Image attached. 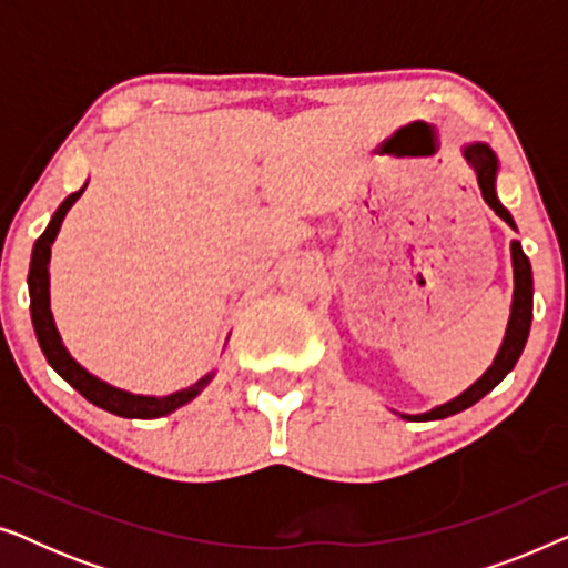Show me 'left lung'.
Segmentation results:
<instances>
[{
  "label": "left lung",
  "mask_w": 568,
  "mask_h": 568,
  "mask_svg": "<svg viewBox=\"0 0 568 568\" xmlns=\"http://www.w3.org/2000/svg\"><path fill=\"white\" fill-rule=\"evenodd\" d=\"M463 154L465 160H468V165L473 168V173L478 178L480 196H484L486 204L491 206L511 230H517L511 214L501 206V201L496 199V173H499V160H496L491 146L484 142H473L465 146ZM511 268H515L511 315L507 323V336H504L501 348L499 354H496L491 367H488L484 375L468 387V390L457 395V398H453L449 403H442V406L426 410V414L403 416V418H410V422H434V418H447L453 414H460V410L470 408L473 403L484 398L486 393H491L494 387L499 385L511 369H515L519 354H523V348L527 344V336H530V323H532V268H530V261H527V255L523 253V245H519L517 240H511Z\"/></svg>",
  "instance_id": "obj_1"
}]
</instances>
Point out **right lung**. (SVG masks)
Instances as JSON below:
<instances>
[{"instance_id": "add662e5", "label": "right lung", "mask_w": 568, "mask_h": 568, "mask_svg": "<svg viewBox=\"0 0 568 568\" xmlns=\"http://www.w3.org/2000/svg\"><path fill=\"white\" fill-rule=\"evenodd\" d=\"M88 189V183L82 185L80 191H74L72 196L61 201V206L53 212L49 227L41 237L36 240L33 245V258H30V274H28V290H30V317H33V328L38 336V344H41V352L53 369L59 372L61 377L67 379L69 385L74 387L77 393L84 395L92 406L108 410V414L123 416V418H160L173 414L175 408L185 406V403L196 398V395L209 385V379L214 375L201 377L196 385L185 387V390H178L173 395H162V398H154V395H134L126 390H119V387L103 383L95 375H90L82 364L72 359V354L67 352V346L61 344V336L57 331V323H53L51 315V297H49V261H51V245L59 235L61 222L77 199L82 196V191Z\"/></svg>"}]
</instances>
